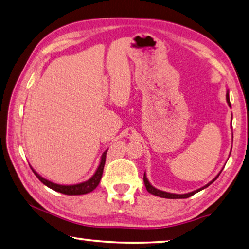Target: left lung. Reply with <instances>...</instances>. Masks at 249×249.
Returning a JSON list of instances; mask_svg holds the SVG:
<instances>
[{"instance_id":"8db88e82","label":"left lung","mask_w":249,"mask_h":249,"mask_svg":"<svg viewBox=\"0 0 249 249\" xmlns=\"http://www.w3.org/2000/svg\"><path fill=\"white\" fill-rule=\"evenodd\" d=\"M227 101H228V103H229V106L231 107V102H230L229 92L227 93ZM219 175H220V173H219ZM219 175H218V176H219ZM218 176H216V178H215L213 180H211V182H210L209 184H207L206 186H203V187H201V188H199V189H197V191H194V192H192V193L183 194V195H176V194H170V193H166V192H162V191H159V189H157V188H155L153 186H151V184L149 183V180L147 179L146 173L143 174V183H144V186H146V188H147V191H148L149 193H150V194H152V195L159 196V197H162V198H169V199H182V198H188V197H191V196H193V195H195L196 193L200 192L201 189L208 187L210 184L213 183L214 180H215L216 178H218Z\"/></svg>"}]
</instances>
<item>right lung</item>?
I'll use <instances>...</instances> for the list:
<instances>
[{
  "instance_id": "add662e5",
  "label": "right lung",
  "mask_w": 249,
  "mask_h": 249,
  "mask_svg": "<svg viewBox=\"0 0 249 249\" xmlns=\"http://www.w3.org/2000/svg\"><path fill=\"white\" fill-rule=\"evenodd\" d=\"M107 150H106L103 152L102 158H101V162L99 164L98 169L96 171V173L93 174V176L90 179L86 180L84 183L80 184H76V185H58L55 183L50 182V180L43 178L42 176H40L37 172L34 171L35 175L37 176L39 178V180L41 183H43L46 186L50 187L53 191L65 194V195H84V194H88L90 192H92L94 188H96L99 183H100V179L102 178V173H103V168H105V163H106V157H107Z\"/></svg>"
}]
</instances>
